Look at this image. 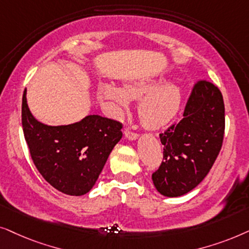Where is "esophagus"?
Here are the masks:
<instances>
[{
	"label": "esophagus",
	"instance_id": "esophagus-1",
	"mask_svg": "<svg viewBox=\"0 0 249 249\" xmlns=\"http://www.w3.org/2000/svg\"><path fill=\"white\" fill-rule=\"evenodd\" d=\"M124 134H125V138L128 139V140H137L138 137H139L138 133H135V132H132L130 128H125Z\"/></svg>",
	"mask_w": 249,
	"mask_h": 249
}]
</instances>
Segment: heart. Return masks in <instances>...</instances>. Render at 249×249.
Here are the masks:
<instances>
[{"mask_svg":"<svg viewBox=\"0 0 249 249\" xmlns=\"http://www.w3.org/2000/svg\"><path fill=\"white\" fill-rule=\"evenodd\" d=\"M99 95L110 102L116 115L130 108V100H141L139 115L144 126L159 128L167 125L178 115L182 102V90L177 84L164 85L160 81L138 82L119 89L114 84L102 83Z\"/></svg>","mask_w":249,"mask_h":249,"instance_id":"obj_1","label":"heart"}]
</instances>
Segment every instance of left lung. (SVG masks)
I'll use <instances>...</instances> for the list:
<instances>
[{"label":"left lung","mask_w":249,"mask_h":249,"mask_svg":"<svg viewBox=\"0 0 249 249\" xmlns=\"http://www.w3.org/2000/svg\"><path fill=\"white\" fill-rule=\"evenodd\" d=\"M224 102L217 86L195 84L183 118L159 134L164 160L152 182L159 194L178 197L195 189L213 166L224 137Z\"/></svg>","instance_id":"8db88e82"}]
</instances>
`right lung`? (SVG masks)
Segmentation results:
<instances>
[{"label": "right lung", "instance_id": "right-lung-1", "mask_svg": "<svg viewBox=\"0 0 249 249\" xmlns=\"http://www.w3.org/2000/svg\"><path fill=\"white\" fill-rule=\"evenodd\" d=\"M26 94L25 90L22 130L36 168L62 194L85 195L93 188L111 150L122 139V124L89 115L72 124L50 126L32 115Z\"/></svg>", "mask_w": 249, "mask_h": 249}]
</instances>
